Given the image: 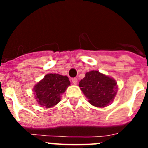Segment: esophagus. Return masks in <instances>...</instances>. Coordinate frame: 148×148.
Segmentation results:
<instances>
[{"label":"esophagus","instance_id":"esophagus-1","mask_svg":"<svg viewBox=\"0 0 148 148\" xmlns=\"http://www.w3.org/2000/svg\"><path fill=\"white\" fill-rule=\"evenodd\" d=\"M72 82H73L74 84H77V83H78V79H77L76 78H72Z\"/></svg>","mask_w":148,"mask_h":148}]
</instances>
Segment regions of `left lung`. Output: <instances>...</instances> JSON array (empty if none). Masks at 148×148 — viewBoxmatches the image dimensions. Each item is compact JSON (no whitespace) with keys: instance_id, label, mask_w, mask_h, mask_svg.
<instances>
[{"instance_id":"8db88e82","label":"left lung","mask_w":148,"mask_h":148,"mask_svg":"<svg viewBox=\"0 0 148 148\" xmlns=\"http://www.w3.org/2000/svg\"><path fill=\"white\" fill-rule=\"evenodd\" d=\"M116 82L97 70L87 72L79 87L88 101L97 108H104L113 101L117 91Z\"/></svg>"}]
</instances>
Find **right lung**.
Listing matches in <instances>:
<instances>
[{"mask_svg":"<svg viewBox=\"0 0 148 148\" xmlns=\"http://www.w3.org/2000/svg\"><path fill=\"white\" fill-rule=\"evenodd\" d=\"M70 85V82L66 75L56 73L47 74L34 87L35 99L39 105L52 108L61 101V95Z\"/></svg>","mask_w":148,"mask_h":148,"instance_id":"1","label":"right lung"}]
</instances>
